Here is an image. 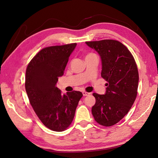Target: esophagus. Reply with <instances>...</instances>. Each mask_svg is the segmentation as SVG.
<instances>
[{
	"mask_svg": "<svg viewBox=\"0 0 158 158\" xmlns=\"http://www.w3.org/2000/svg\"><path fill=\"white\" fill-rule=\"evenodd\" d=\"M82 94H83L84 96H87V95H89L90 94V93L87 92H85V91H84V92H82Z\"/></svg>",
	"mask_w": 158,
	"mask_h": 158,
	"instance_id": "esophagus-1",
	"label": "esophagus"
}]
</instances>
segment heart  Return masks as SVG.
Returning <instances> with one entry per match:
<instances>
[{"mask_svg":"<svg viewBox=\"0 0 158 158\" xmlns=\"http://www.w3.org/2000/svg\"><path fill=\"white\" fill-rule=\"evenodd\" d=\"M93 55V53H90V54H88V55ZM88 55H87V56H88Z\"/></svg>","mask_w":158,"mask_h":158,"instance_id":"1","label":"heart"}]
</instances>
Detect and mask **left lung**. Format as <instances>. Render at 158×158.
Returning a JSON list of instances; mask_svg holds the SVG:
<instances>
[{"label": "left lung", "mask_w": 158, "mask_h": 158, "mask_svg": "<svg viewBox=\"0 0 158 158\" xmlns=\"http://www.w3.org/2000/svg\"><path fill=\"white\" fill-rule=\"evenodd\" d=\"M85 44L98 52L102 65L101 76L107 82L105 94H93L95 103L92 113L99 125L113 126L126 115L136 99L139 80L136 62L131 52L118 41Z\"/></svg>", "instance_id": "obj_1"}]
</instances>
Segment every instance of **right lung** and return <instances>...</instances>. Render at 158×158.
I'll list each match as a JSON object with an SVG mask.
<instances>
[{"instance_id":"add662e5","label":"right lung","mask_w":158,"mask_h":158,"mask_svg":"<svg viewBox=\"0 0 158 158\" xmlns=\"http://www.w3.org/2000/svg\"><path fill=\"white\" fill-rule=\"evenodd\" d=\"M76 46L70 44L45 47L27 66L25 87L31 106L43 124L56 132L70 126L83 96L78 91L62 94L56 86Z\"/></svg>"}]
</instances>
